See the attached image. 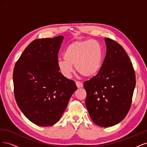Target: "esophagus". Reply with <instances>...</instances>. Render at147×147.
Returning a JSON list of instances; mask_svg holds the SVG:
<instances>
[{
    "instance_id": "34e87169",
    "label": "esophagus",
    "mask_w": 147,
    "mask_h": 147,
    "mask_svg": "<svg viewBox=\"0 0 147 147\" xmlns=\"http://www.w3.org/2000/svg\"><path fill=\"white\" fill-rule=\"evenodd\" d=\"M76 85L78 87V88H83V84L82 82H78V81H77L76 82Z\"/></svg>"
}]
</instances>
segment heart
Segmentation results:
<instances>
[{"label": "heart", "instance_id": "obj_1", "mask_svg": "<svg viewBox=\"0 0 147 147\" xmlns=\"http://www.w3.org/2000/svg\"><path fill=\"white\" fill-rule=\"evenodd\" d=\"M64 59L58 61L57 66L65 77H70L74 72L73 66L83 76L91 77L98 73L101 68L103 51L97 41H77L66 48Z\"/></svg>", "mask_w": 147, "mask_h": 147}]
</instances>
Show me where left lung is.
<instances>
[{
    "mask_svg": "<svg viewBox=\"0 0 147 147\" xmlns=\"http://www.w3.org/2000/svg\"><path fill=\"white\" fill-rule=\"evenodd\" d=\"M106 56L96 76L84 82L86 107L92 121L100 127L118 124L131 108L136 86L132 64L124 48L113 40L104 39Z\"/></svg>",
    "mask_w": 147,
    "mask_h": 147,
    "instance_id": "left-lung-1",
    "label": "left lung"
}]
</instances>
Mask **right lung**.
Here are the masks:
<instances>
[{"label":"right lung","instance_id":"add662e5","mask_svg":"<svg viewBox=\"0 0 147 147\" xmlns=\"http://www.w3.org/2000/svg\"><path fill=\"white\" fill-rule=\"evenodd\" d=\"M64 37L34 40L26 48L13 70L18 106L31 122L40 126L56 123L77 90L59 72L58 54Z\"/></svg>","mask_w":147,"mask_h":147}]
</instances>
